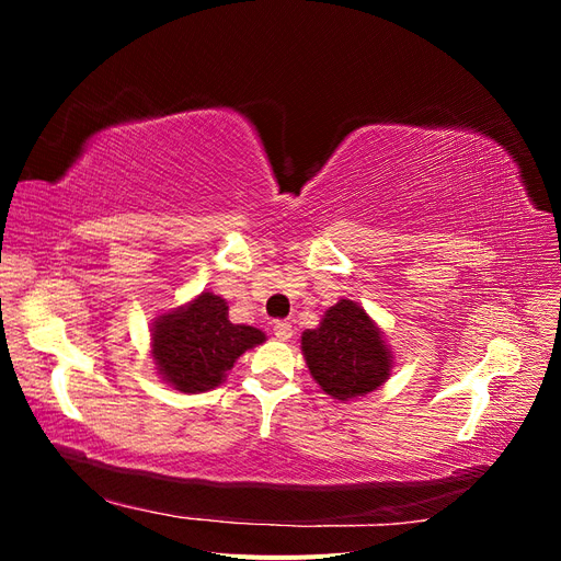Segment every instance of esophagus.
Returning <instances> with one entry per match:
<instances>
[{
	"label": "esophagus",
	"instance_id": "esophagus-1",
	"mask_svg": "<svg viewBox=\"0 0 561 561\" xmlns=\"http://www.w3.org/2000/svg\"><path fill=\"white\" fill-rule=\"evenodd\" d=\"M274 334L280 339V342H290L295 330H293V322L290 320H276L274 322Z\"/></svg>",
	"mask_w": 561,
	"mask_h": 561
}]
</instances>
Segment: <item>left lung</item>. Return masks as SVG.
I'll use <instances>...</instances> for the list:
<instances>
[{"label": "left lung", "instance_id": "obj_1", "mask_svg": "<svg viewBox=\"0 0 561 561\" xmlns=\"http://www.w3.org/2000/svg\"><path fill=\"white\" fill-rule=\"evenodd\" d=\"M301 351L316 383L336 400L371 393L393 367L375 320L348 299L336 301L316 330L301 334Z\"/></svg>", "mask_w": 561, "mask_h": 561}]
</instances>
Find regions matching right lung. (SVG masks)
<instances>
[{
	"label": "right lung",
	"instance_id": "right-lung-1",
	"mask_svg": "<svg viewBox=\"0 0 561 561\" xmlns=\"http://www.w3.org/2000/svg\"><path fill=\"white\" fill-rule=\"evenodd\" d=\"M264 339L257 328L233 325L222 297L201 293L186 307L157 318L151 353L163 381L182 393H203L222 383L236 358Z\"/></svg>",
	"mask_w": 561,
	"mask_h": 561
}]
</instances>
